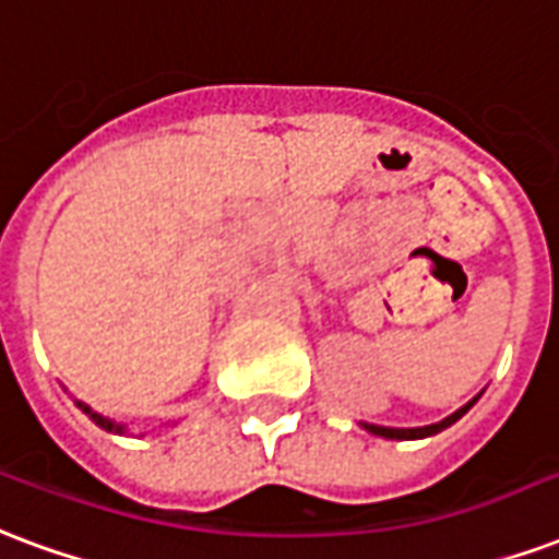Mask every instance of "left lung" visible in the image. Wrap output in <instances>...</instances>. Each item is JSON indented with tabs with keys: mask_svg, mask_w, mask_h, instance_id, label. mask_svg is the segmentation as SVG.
<instances>
[{
	"mask_svg": "<svg viewBox=\"0 0 559 559\" xmlns=\"http://www.w3.org/2000/svg\"><path fill=\"white\" fill-rule=\"evenodd\" d=\"M474 406V400H471L468 406H462L459 412H453L450 417H444L441 424H432V427H417V429H394V427H373V424H364V429H370L373 436H382V438H396V441H406V438H427V436H436L441 429H448L450 424H456L459 417L465 415L468 408Z\"/></svg>",
	"mask_w": 559,
	"mask_h": 559,
	"instance_id": "obj_1",
	"label": "left lung"
}]
</instances>
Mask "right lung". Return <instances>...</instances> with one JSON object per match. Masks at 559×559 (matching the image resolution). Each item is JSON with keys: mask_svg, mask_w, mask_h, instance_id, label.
Wrapping results in <instances>:
<instances>
[{"mask_svg": "<svg viewBox=\"0 0 559 559\" xmlns=\"http://www.w3.org/2000/svg\"><path fill=\"white\" fill-rule=\"evenodd\" d=\"M80 406H82V403H80ZM82 408H85V412H88V415H91V417H94V420H97V424H100V427H103V429H109V432H121V429H123V427H118V424H111V420H106V417H100V415H94V412H91V408H88V406H82Z\"/></svg>", "mask_w": 559, "mask_h": 559, "instance_id": "1", "label": "right lung"}]
</instances>
